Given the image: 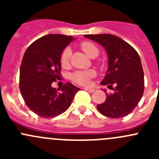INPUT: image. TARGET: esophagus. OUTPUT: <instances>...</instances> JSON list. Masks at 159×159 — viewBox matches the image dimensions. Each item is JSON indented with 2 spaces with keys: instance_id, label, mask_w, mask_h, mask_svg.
I'll return each instance as SVG.
<instances>
[{
  "instance_id": "esophagus-1",
  "label": "esophagus",
  "mask_w": 159,
  "mask_h": 159,
  "mask_svg": "<svg viewBox=\"0 0 159 159\" xmlns=\"http://www.w3.org/2000/svg\"><path fill=\"white\" fill-rule=\"evenodd\" d=\"M84 90H85V91H89V92H94V89H84Z\"/></svg>"
}]
</instances>
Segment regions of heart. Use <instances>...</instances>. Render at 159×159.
Instances as JSON below:
<instances>
[{"label": "heart", "mask_w": 159, "mask_h": 159, "mask_svg": "<svg viewBox=\"0 0 159 159\" xmlns=\"http://www.w3.org/2000/svg\"><path fill=\"white\" fill-rule=\"evenodd\" d=\"M81 47L88 56L90 57H95L98 54L99 51L97 46L90 41H84L81 43ZM70 57V51L69 48H65L61 55V64L62 66H67L69 63ZM95 76V72L93 70L85 71H77L72 75L71 78L75 82L82 85H89L90 80Z\"/></svg>", "instance_id": "obj_1"}]
</instances>
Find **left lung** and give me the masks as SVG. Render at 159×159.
Segmentation results:
<instances>
[{"instance_id": "1", "label": "left lung", "mask_w": 159, "mask_h": 159, "mask_svg": "<svg viewBox=\"0 0 159 159\" xmlns=\"http://www.w3.org/2000/svg\"><path fill=\"white\" fill-rule=\"evenodd\" d=\"M84 36L100 44L108 54V70L101 84L108 88L115 85L113 94L106 93V100L97 105L98 110L112 118L129 115L144 92V72L139 54L129 43L113 34Z\"/></svg>"}]
</instances>
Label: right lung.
<instances>
[{
  "label": "right lung",
  "instance_id": "add662e5",
  "mask_svg": "<svg viewBox=\"0 0 159 159\" xmlns=\"http://www.w3.org/2000/svg\"><path fill=\"white\" fill-rule=\"evenodd\" d=\"M75 38L48 34L34 41L24 54L20 68V91L27 106L38 116L53 118L68 109L80 89L67 83L58 89L51 84L61 76V55Z\"/></svg>",
  "mask_w": 159,
  "mask_h": 159
}]
</instances>
